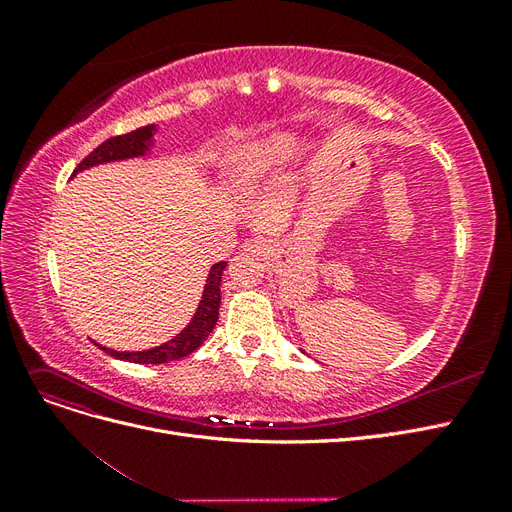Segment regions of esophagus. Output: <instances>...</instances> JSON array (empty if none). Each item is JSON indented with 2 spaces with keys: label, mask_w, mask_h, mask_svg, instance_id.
Instances as JSON below:
<instances>
[{
  "label": "esophagus",
  "mask_w": 512,
  "mask_h": 512,
  "mask_svg": "<svg viewBox=\"0 0 512 512\" xmlns=\"http://www.w3.org/2000/svg\"><path fill=\"white\" fill-rule=\"evenodd\" d=\"M243 250H245V252H250V254L265 256V254H269V243H267V239H262V237H258V239H250V241H245Z\"/></svg>",
  "instance_id": "34e87169"
}]
</instances>
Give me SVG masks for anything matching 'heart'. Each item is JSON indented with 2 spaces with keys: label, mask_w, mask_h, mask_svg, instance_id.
<instances>
[{
  "label": "heart",
  "mask_w": 512,
  "mask_h": 512,
  "mask_svg": "<svg viewBox=\"0 0 512 512\" xmlns=\"http://www.w3.org/2000/svg\"><path fill=\"white\" fill-rule=\"evenodd\" d=\"M294 153V136L273 134L237 145L224 160V181L237 192H252Z\"/></svg>",
  "instance_id": "b5f03b06"
}]
</instances>
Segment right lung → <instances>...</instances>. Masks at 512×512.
<instances>
[{
  "instance_id": "add662e5",
  "label": "right lung",
  "mask_w": 512,
  "mask_h": 512,
  "mask_svg": "<svg viewBox=\"0 0 512 512\" xmlns=\"http://www.w3.org/2000/svg\"><path fill=\"white\" fill-rule=\"evenodd\" d=\"M156 134L158 126L151 123V126H143L138 130H132L128 134L113 136L104 141L98 149H94L89 156L76 166L72 177L87 168H94L100 164H111V162H123V160H132V158H145L151 153V149L156 147ZM226 269V262H215V265L209 269V275L205 280V290L203 297H200V303L196 307V312L192 320L185 324V327L168 342L149 348V350H136V352H119L111 350L102 344H96L100 350L106 354L115 356L119 361H128V363H138V365H160L168 361H177L183 359V356L192 354L200 346L205 344V339L211 335L215 322H218L220 316V286H222V273Z\"/></svg>"
}]
</instances>
